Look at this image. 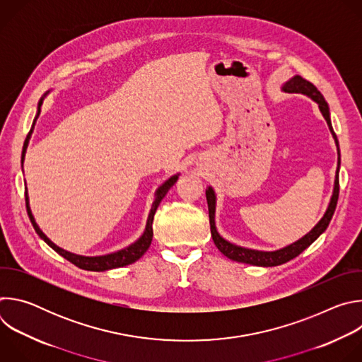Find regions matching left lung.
Returning a JSON list of instances; mask_svg holds the SVG:
<instances>
[{
  "label": "left lung",
  "mask_w": 362,
  "mask_h": 362,
  "mask_svg": "<svg viewBox=\"0 0 362 362\" xmlns=\"http://www.w3.org/2000/svg\"><path fill=\"white\" fill-rule=\"evenodd\" d=\"M284 91L286 93H302V94H306L311 97L314 101L318 103L320 106V110L322 113V116L325 117L327 120V124L335 139V143H337V147H338V168H337V176H335V186H334V193H332V197H331V202H329V206L328 209L324 215V218L318 222V225L309 232L306 233L302 239H299L298 242L284 247V249H279V250H275V252H261V250H252V249H246V247H240V246H236L228 240H225L216 230V226H215V206H216V197H215V192L212 187H208L206 189V200H208V208H209V222H211V233H212V238H214V242L216 245V247L225 255L228 256L229 259L232 261H236V262H243V264H249V265H256V267H278V265H282L291 259H293V257H296L299 253H302L309 245H313L322 232H325V229L328 228L331 219H332V215L335 212V208H337V202H338V196H339V165H341V153H339V144H338V139H337V134L332 129V124H331V119H329V107L327 105V101L324 98V95L318 91V88L313 84L306 81L303 77L300 76H293L289 81H286L282 87Z\"/></svg>",
  "instance_id": "obj_1"
}]
</instances>
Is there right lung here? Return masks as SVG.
<instances>
[{"mask_svg":"<svg viewBox=\"0 0 362 362\" xmlns=\"http://www.w3.org/2000/svg\"><path fill=\"white\" fill-rule=\"evenodd\" d=\"M41 103H42V98L40 100L38 103V109H37V116L33 122V127L31 130L28 132L27 134V139L24 141V146H23V158H21V162L24 160V156H25V150H27V146H28V140L31 137V133H33V129H34V124L40 116V112H41ZM177 180V175L176 176H172L168 182H165L156 192V199H154L153 202V206H151V211L148 214V219H147V225H146V230L143 233V236L134 242L133 245H130L129 247L126 249H122L119 252H115V253H110V255H105V256H80V255H74V253H70L62 247H59L57 245H54L53 242H51L38 228V225L35 223L34 218H33V214H31V209L28 206V196H27V187H25V206H27V214H28V218L37 232V235L47 243L51 247H53L59 255H62L63 257H66L67 261H70L73 265L81 268V269H86V271H95V272H101V271H107V269H115V268H122V267H126V265H130L133 262H136L139 257H141L146 250L148 249L150 243H151V239H153V228H151V223H153V219H154V214H156L159 204L162 202V199L166 196V193L169 192V189L176 183Z\"/></svg>","mask_w":362,"mask_h":362,"instance_id":"obj_1","label":"right lung"}]
</instances>
